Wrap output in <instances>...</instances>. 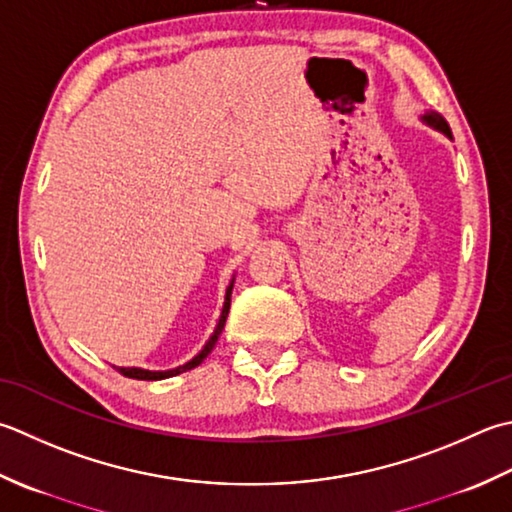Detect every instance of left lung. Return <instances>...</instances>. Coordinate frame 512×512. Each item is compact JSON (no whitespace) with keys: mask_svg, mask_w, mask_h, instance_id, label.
<instances>
[{"mask_svg":"<svg viewBox=\"0 0 512 512\" xmlns=\"http://www.w3.org/2000/svg\"><path fill=\"white\" fill-rule=\"evenodd\" d=\"M426 122H428V124H433V126H437L439 130H444V133L450 137V128H448V124H446L444 119L439 117V115H433V113L426 115Z\"/></svg>","mask_w":512,"mask_h":512,"instance_id":"left-lung-1","label":"left lung"}]
</instances>
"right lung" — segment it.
I'll list each match as a JSON object with an SVG mask.
<instances>
[{"label":"right lung","mask_w":512,"mask_h":512,"mask_svg":"<svg viewBox=\"0 0 512 512\" xmlns=\"http://www.w3.org/2000/svg\"><path fill=\"white\" fill-rule=\"evenodd\" d=\"M230 293H233V284H230L228 290H226V302H224V308H222V317H219V324H217V328H215L213 337L208 339V344L204 346L202 353L190 359L188 364L179 366V368H175V370H164V373H155V370H142V368H117L119 373H122L124 377H130V379H144V382H155V379H166V377H173V375H179V373H186V370H190V368H195V366L202 364L204 359L208 357L210 350H213V346L217 344V339H219V335H222V330H224L226 317H228V308H230Z\"/></svg>","instance_id":"1"}]
</instances>
